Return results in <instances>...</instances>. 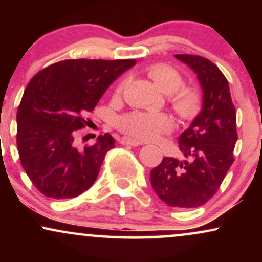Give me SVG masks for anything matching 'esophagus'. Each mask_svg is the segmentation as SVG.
Here are the masks:
<instances>
[{
  "label": "esophagus",
  "instance_id": "obj_1",
  "mask_svg": "<svg viewBox=\"0 0 262 262\" xmlns=\"http://www.w3.org/2000/svg\"><path fill=\"white\" fill-rule=\"evenodd\" d=\"M122 144H125V145H132V146H140L144 145L143 141L138 140V139H133V138H129V137H123L121 140Z\"/></svg>",
  "mask_w": 262,
  "mask_h": 262
}]
</instances>
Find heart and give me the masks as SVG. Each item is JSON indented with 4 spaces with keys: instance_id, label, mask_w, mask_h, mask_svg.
Here are the masks:
<instances>
[{
    "instance_id": "1",
    "label": "heart",
    "mask_w": 262,
    "mask_h": 262,
    "mask_svg": "<svg viewBox=\"0 0 262 262\" xmlns=\"http://www.w3.org/2000/svg\"><path fill=\"white\" fill-rule=\"evenodd\" d=\"M148 75L165 93H170V103L177 116L192 119L200 111V95L192 87L183 86L185 80L179 70L167 64H155L148 69ZM124 89V81L117 87V95ZM119 127L125 134L143 140L156 139L171 130L172 121L166 113L134 111L119 119Z\"/></svg>"
}]
</instances>
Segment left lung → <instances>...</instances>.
Masks as SVG:
<instances>
[{"label":"left lung","mask_w":262,"mask_h":262,"mask_svg":"<svg viewBox=\"0 0 262 262\" xmlns=\"http://www.w3.org/2000/svg\"><path fill=\"white\" fill-rule=\"evenodd\" d=\"M175 56L197 74L203 90V107L180 135L183 160L164 158L150 172V181L167 206L197 208L214 196L234 162L236 111L227 77L217 65L191 54Z\"/></svg>","instance_id":"8db88e82"}]
</instances>
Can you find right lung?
I'll return each instance as SVG.
<instances>
[{"mask_svg": "<svg viewBox=\"0 0 262 262\" xmlns=\"http://www.w3.org/2000/svg\"><path fill=\"white\" fill-rule=\"evenodd\" d=\"M137 60L69 59L47 66L27 85L17 111L20 164L44 196L74 198L97 179L104 156L114 148L111 134L79 148V129L91 122L104 91Z\"/></svg>", "mask_w": 262, "mask_h": 262, "instance_id": "obj_1", "label": "right lung"}]
</instances>
